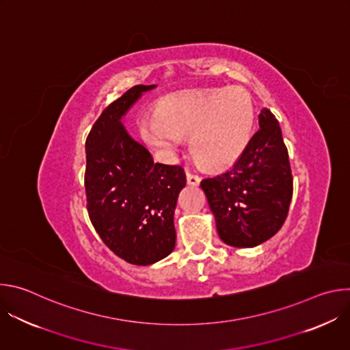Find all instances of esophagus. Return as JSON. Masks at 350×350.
<instances>
[{
	"label": "esophagus",
	"instance_id": "1",
	"mask_svg": "<svg viewBox=\"0 0 350 350\" xmlns=\"http://www.w3.org/2000/svg\"><path fill=\"white\" fill-rule=\"evenodd\" d=\"M187 183H188L189 185H192V187H196V185H199V183H201V177L188 172V173H187Z\"/></svg>",
	"mask_w": 350,
	"mask_h": 350
}]
</instances>
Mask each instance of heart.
I'll use <instances>...</instances> for the list:
<instances>
[{
  "mask_svg": "<svg viewBox=\"0 0 350 350\" xmlns=\"http://www.w3.org/2000/svg\"><path fill=\"white\" fill-rule=\"evenodd\" d=\"M254 107L238 90H189L165 96L157 115L139 122L144 139L173 155L189 135L193 157L209 169L232 165L245 151L254 130Z\"/></svg>",
  "mask_w": 350,
  "mask_h": 350,
  "instance_id": "b5f03b06",
  "label": "heart"
}]
</instances>
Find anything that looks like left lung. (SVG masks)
I'll list each match as a JSON object with an SVG mask.
<instances>
[{
    "label": "left lung",
    "instance_id": "1",
    "mask_svg": "<svg viewBox=\"0 0 350 350\" xmlns=\"http://www.w3.org/2000/svg\"><path fill=\"white\" fill-rule=\"evenodd\" d=\"M201 188L224 243L254 247L277 234L292 199V173L280 123L267 108L234 166L202 180Z\"/></svg>",
    "mask_w": 350,
    "mask_h": 350
}]
</instances>
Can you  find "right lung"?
Returning a JSON list of instances; mask_svg holds the SVG:
<instances>
[{
  "label": "right lung",
  "mask_w": 350,
  "mask_h": 350,
  "mask_svg": "<svg viewBox=\"0 0 350 350\" xmlns=\"http://www.w3.org/2000/svg\"><path fill=\"white\" fill-rule=\"evenodd\" d=\"M157 84H138L112 103L87 141L84 176L91 223L113 254L137 266L154 265L176 245L174 211L185 173L155 163L122 123L131 107Z\"/></svg>",
  "instance_id": "add662e5"
}]
</instances>
